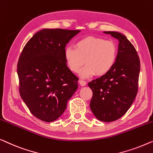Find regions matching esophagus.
<instances>
[{
	"label": "esophagus",
	"mask_w": 153,
	"mask_h": 153,
	"mask_svg": "<svg viewBox=\"0 0 153 153\" xmlns=\"http://www.w3.org/2000/svg\"><path fill=\"white\" fill-rule=\"evenodd\" d=\"M79 85H80L81 86H82V87H84V86H85L86 85H87V82L86 81H84V80H80L79 82Z\"/></svg>",
	"instance_id": "34e87169"
}]
</instances>
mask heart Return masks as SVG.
I'll return each mask as SVG.
<instances>
[{
  "label": "heart",
  "instance_id": "b5f03b06",
  "mask_svg": "<svg viewBox=\"0 0 153 153\" xmlns=\"http://www.w3.org/2000/svg\"><path fill=\"white\" fill-rule=\"evenodd\" d=\"M74 48L67 46L64 50V59L68 68L79 73L80 77L89 78L94 75L102 76L110 71L115 64L118 48L112 41L95 36H87L76 42Z\"/></svg>",
  "mask_w": 153,
  "mask_h": 153
}]
</instances>
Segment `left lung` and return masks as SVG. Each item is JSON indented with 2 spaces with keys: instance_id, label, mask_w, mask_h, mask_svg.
I'll use <instances>...</instances> for the list:
<instances>
[{
  "instance_id": "8db88e82",
  "label": "left lung",
  "mask_w": 153,
  "mask_h": 153,
  "mask_svg": "<svg viewBox=\"0 0 153 153\" xmlns=\"http://www.w3.org/2000/svg\"><path fill=\"white\" fill-rule=\"evenodd\" d=\"M119 41L117 57L110 71L88 84L93 91L90 108L98 120L111 122L127 112L136 98L140 60L127 37L117 32H104Z\"/></svg>"
}]
</instances>
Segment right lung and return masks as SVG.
Wrapping results in <instances>:
<instances>
[{"label": "right lung", "instance_id": "add662e5", "mask_svg": "<svg viewBox=\"0 0 153 153\" xmlns=\"http://www.w3.org/2000/svg\"><path fill=\"white\" fill-rule=\"evenodd\" d=\"M80 30L43 29L27 42L19 57V93L30 112L45 122L57 120L78 87L66 65L64 50Z\"/></svg>", "mask_w": 153, "mask_h": 153}]
</instances>
